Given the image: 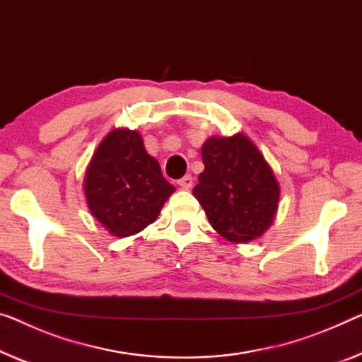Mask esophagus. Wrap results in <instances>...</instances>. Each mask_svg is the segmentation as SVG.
Listing matches in <instances>:
<instances>
[{
    "label": "esophagus",
    "instance_id": "esophagus-1",
    "mask_svg": "<svg viewBox=\"0 0 362 362\" xmlns=\"http://www.w3.org/2000/svg\"><path fill=\"white\" fill-rule=\"evenodd\" d=\"M177 185H180L182 189H191L192 187V176L191 175L182 176L181 180H177Z\"/></svg>",
    "mask_w": 362,
    "mask_h": 362
}]
</instances>
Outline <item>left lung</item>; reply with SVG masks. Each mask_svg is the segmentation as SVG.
<instances>
[{
	"label": "left lung",
	"instance_id": "left-lung-1",
	"mask_svg": "<svg viewBox=\"0 0 362 362\" xmlns=\"http://www.w3.org/2000/svg\"><path fill=\"white\" fill-rule=\"evenodd\" d=\"M202 162L192 194L214 230L231 243L262 236L275 218L280 185L255 144L241 132L209 137Z\"/></svg>",
	"mask_w": 362,
	"mask_h": 362
}]
</instances>
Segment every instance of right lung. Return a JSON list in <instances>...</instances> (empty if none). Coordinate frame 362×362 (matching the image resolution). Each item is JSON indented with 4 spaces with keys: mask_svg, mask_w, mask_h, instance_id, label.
<instances>
[{
    "mask_svg": "<svg viewBox=\"0 0 362 362\" xmlns=\"http://www.w3.org/2000/svg\"><path fill=\"white\" fill-rule=\"evenodd\" d=\"M173 192L175 186L147 153L142 136L127 127L111 131L100 142L84 177L88 210L118 238L153 223Z\"/></svg>",
    "mask_w": 362,
    "mask_h": 362,
    "instance_id": "obj_1",
    "label": "right lung"
}]
</instances>
